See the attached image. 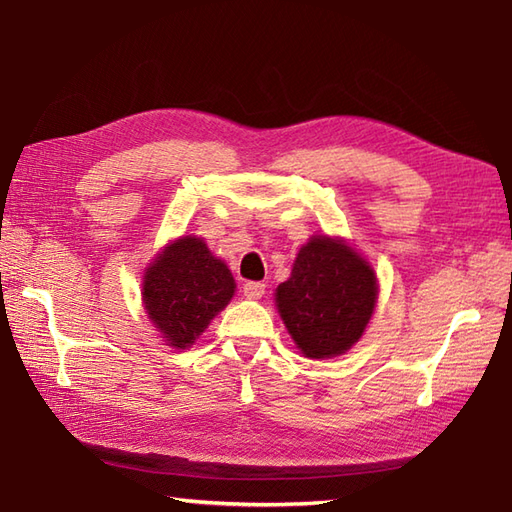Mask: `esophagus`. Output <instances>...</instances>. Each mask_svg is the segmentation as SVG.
<instances>
[{
	"label": "esophagus",
	"instance_id": "obj_1",
	"mask_svg": "<svg viewBox=\"0 0 512 512\" xmlns=\"http://www.w3.org/2000/svg\"><path fill=\"white\" fill-rule=\"evenodd\" d=\"M244 297L246 299H262L264 297V292H266V286L262 284V281H246L244 284Z\"/></svg>",
	"mask_w": 512,
	"mask_h": 512
}]
</instances>
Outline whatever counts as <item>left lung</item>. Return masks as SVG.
<instances>
[{"instance_id": "1", "label": "left lung", "mask_w": 512, "mask_h": 512, "mask_svg": "<svg viewBox=\"0 0 512 512\" xmlns=\"http://www.w3.org/2000/svg\"><path fill=\"white\" fill-rule=\"evenodd\" d=\"M378 301L372 264L343 237L312 235L299 248L275 306L297 350L332 358L361 341Z\"/></svg>"}]
</instances>
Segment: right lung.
<instances>
[{
  "instance_id": "obj_1",
  "label": "right lung",
  "mask_w": 512,
  "mask_h": 512,
  "mask_svg": "<svg viewBox=\"0 0 512 512\" xmlns=\"http://www.w3.org/2000/svg\"><path fill=\"white\" fill-rule=\"evenodd\" d=\"M233 273L198 235L169 239L143 273V308L160 339L187 350L235 295Z\"/></svg>"
}]
</instances>
